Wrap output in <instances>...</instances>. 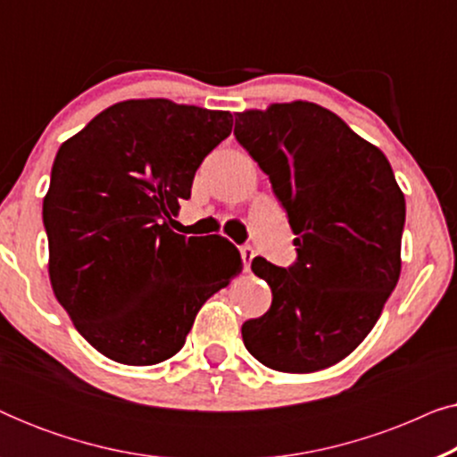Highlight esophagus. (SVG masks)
<instances>
[{
    "mask_svg": "<svg viewBox=\"0 0 457 457\" xmlns=\"http://www.w3.org/2000/svg\"><path fill=\"white\" fill-rule=\"evenodd\" d=\"M239 253H241V260H243V268H245V270H249V266H252V260H253V255H255L253 247L252 245H241L239 247Z\"/></svg>",
    "mask_w": 457,
    "mask_h": 457,
    "instance_id": "34e87169",
    "label": "esophagus"
}]
</instances>
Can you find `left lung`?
Masks as SVG:
<instances>
[{"instance_id": "obj_1", "label": "left lung", "mask_w": 457, "mask_h": 457, "mask_svg": "<svg viewBox=\"0 0 457 457\" xmlns=\"http://www.w3.org/2000/svg\"><path fill=\"white\" fill-rule=\"evenodd\" d=\"M235 137L268 174L297 235L289 268L252 262L272 305L243 324V343L272 370H322L366 339L395 289L403 193L385 154L322 105L241 112Z\"/></svg>"}]
</instances>
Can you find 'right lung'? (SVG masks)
Instances as JSON below:
<instances>
[{
	"label": "right lung",
	"instance_id": "right-lung-1",
	"mask_svg": "<svg viewBox=\"0 0 457 457\" xmlns=\"http://www.w3.org/2000/svg\"><path fill=\"white\" fill-rule=\"evenodd\" d=\"M233 129L230 112L129 99L62 143L43 224L49 278L99 353L152 366L185 345L205 299L241 270L222 237L170 230L199 164Z\"/></svg>",
	"mask_w": 457,
	"mask_h": 457
}]
</instances>
